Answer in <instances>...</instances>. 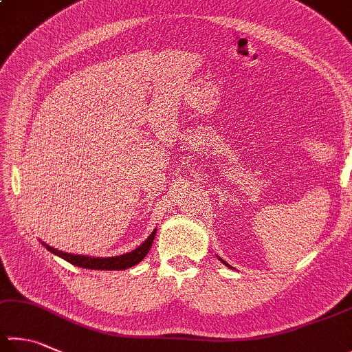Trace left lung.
I'll return each mask as SVG.
<instances>
[{"label": "left lung", "mask_w": 352, "mask_h": 352, "mask_svg": "<svg viewBox=\"0 0 352 352\" xmlns=\"http://www.w3.org/2000/svg\"><path fill=\"white\" fill-rule=\"evenodd\" d=\"M219 261H221V262H223V261H222V258H221V257H219ZM223 263H225V265H227V267H230V265H228V263H227V262H223Z\"/></svg>", "instance_id": "left-lung-1"}]
</instances>
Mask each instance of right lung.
I'll list each match as a JSON object with an SVG mask.
<instances>
[{
  "mask_svg": "<svg viewBox=\"0 0 352 352\" xmlns=\"http://www.w3.org/2000/svg\"><path fill=\"white\" fill-rule=\"evenodd\" d=\"M155 236H156V228L153 230V233H151L141 245H139L138 248H135L133 251H129V253L125 254L113 256V257H94V256H84V254L64 253V251L53 248L45 242H41V243L50 251V253L59 256L72 265H76V267L87 268V270H104V271L118 270L119 271V270H127V268L135 267L136 263L141 262L142 258L148 254Z\"/></svg>",
  "mask_w": 352,
  "mask_h": 352,
  "instance_id": "1",
  "label": "right lung"
}]
</instances>
